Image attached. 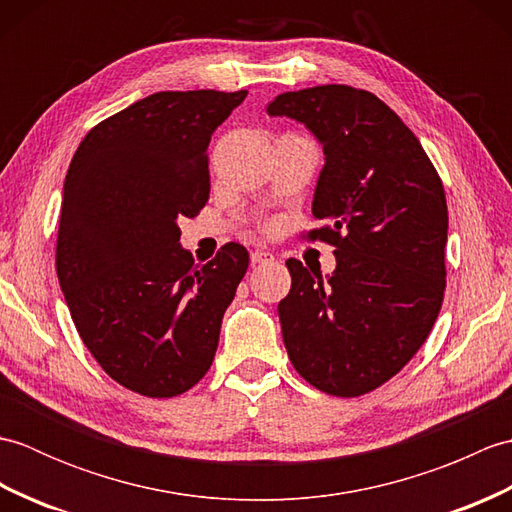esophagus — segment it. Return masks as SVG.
Returning a JSON list of instances; mask_svg holds the SVG:
<instances>
[{"label":"esophagus","mask_w":512,"mask_h":512,"mask_svg":"<svg viewBox=\"0 0 512 512\" xmlns=\"http://www.w3.org/2000/svg\"><path fill=\"white\" fill-rule=\"evenodd\" d=\"M275 259V255L273 253H268V250H253V253H250V264L253 266H262V264H268V262H273Z\"/></svg>","instance_id":"esophagus-1"}]
</instances>
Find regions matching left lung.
Masks as SVG:
<instances>
[{
  "label": "left lung",
  "instance_id": "8db88e82",
  "mask_svg": "<svg viewBox=\"0 0 512 512\" xmlns=\"http://www.w3.org/2000/svg\"><path fill=\"white\" fill-rule=\"evenodd\" d=\"M306 125L325 165L308 239L334 246L330 277L288 259L279 301L290 363L330 396L354 398L405 367L438 319L447 286L449 213L436 167L398 114L372 92L317 85L266 107Z\"/></svg>",
  "mask_w": 512,
  "mask_h": 512
}]
</instances>
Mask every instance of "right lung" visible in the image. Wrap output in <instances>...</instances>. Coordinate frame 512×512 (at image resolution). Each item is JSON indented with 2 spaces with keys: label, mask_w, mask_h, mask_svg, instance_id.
Instances as JSON below:
<instances>
[{
  "label": "right lung",
  "mask_w": 512,
  "mask_h": 512,
  "mask_svg": "<svg viewBox=\"0 0 512 512\" xmlns=\"http://www.w3.org/2000/svg\"><path fill=\"white\" fill-rule=\"evenodd\" d=\"M246 94H151L90 129L65 176V303L96 363L140 396L173 398L209 372L248 268L235 242L195 266L178 226L209 200L206 149Z\"/></svg>",
  "instance_id": "right-lung-1"
}]
</instances>
